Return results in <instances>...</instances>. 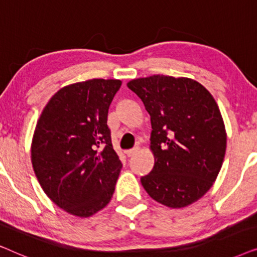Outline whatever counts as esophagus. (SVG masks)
I'll list each match as a JSON object with an SVG mask.
<instances>
[{
  "instance_id": "34e87169",
  "label": "esophagus",
  "mask_w": 257,
  "mask_h": 257,
  "mask_svg": "<svg viewBox=\"0 0 257 257\" xmlns=\"http://www.w3.org/2000/svg\"><path fill=\"white\" fill-rule=\"evenodd\" d=\"M139 151H140V147L139 146H135V147H133V149L126 151L125 153H126V156H127V157H132V156H135L136 153H138Z\"/></svg>"
}]
</instances>
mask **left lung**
<instances>
[{"label": "left lung", "instance_id": "1", "mask_svg": "<svg viewBox=\"0 0 257 257\" xmlns=\"http://www.w3.org/2000/svg\"><path fill=\"white\" fill-rule=\"evenodd\" d=\"M151 115L154 166L140 179L151 198L182 208L202 198L222 166L227 133L205 86L186 77L153 75L127 83Z\"/></svg>", "mask_w": 257, "mask_h": 257}]
</instances>
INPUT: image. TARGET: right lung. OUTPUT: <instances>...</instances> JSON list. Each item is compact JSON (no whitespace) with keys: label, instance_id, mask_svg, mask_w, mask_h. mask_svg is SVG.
<instances>
[{"label":"right lung","instance_id":"1","mask_svg":"<svg viewBox=\"0 0 257 257\" xmlns=\"http://www.w3.org/2000/svg\"><path fill=\"white\" fill-rule=\"evenodd\" d=\"M121 82L90 79L62 87L42 111L31 143L37 180L54 203L89 217L110 202L121 163L111 143L108 107Z\"/></svg>","mask_w":257,"mask_h":257}]
</instances>
